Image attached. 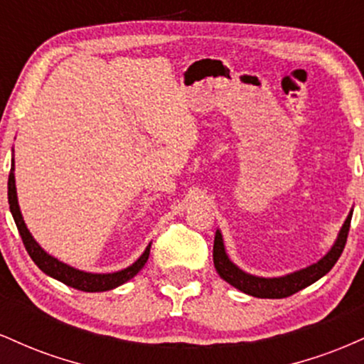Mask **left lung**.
<instances>
[{"label":"left lung","instance_id":"left-lung-1","mask_svg":"<svg viewBox=\"0 0 364 364\" xmlns=\"http://www.w3.org/2000/svg\"><path fill=\"white\" fill-rule=\"evenodd\" d=\"M350 217H353V212L348 215L344 225H342L336 245L332 246V250H330V252L325 255L320 262L313 263V265L299 270V272L284 275V277H275V279L255 277V275H250L243 272V270L237 269L235 263L229 260L228 255H225L223 236H220V232L217 231L215 240H214V265H215L217 274H219L225 282L235 286L236 289L243 291L250 296H255V298H270V299L287 298V296L294 294V292L301 291L304 287L310 286V284L318 281L320 277H323V275L330 272V269L336 265L342 252H344L346 241H348Z\"/></svg>","mask_w":364,"mask_h":364}]
</instances>
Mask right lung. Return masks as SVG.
<instances>
[{
    "label": "right lung",
    "instance_id": "1",
    "mask_svg": "<svg viewBox=\"0 0 364 364\" xmlns=\"http://www.w3.org/2000/svg\"><path fill=\"white\" fill-rule=\"evenodd\" d=\"M8 203H10V210L15 219L16 229H18L20 236H22L25 250H27V253L31 255V258L34 260L36 265L39 267L44 274L51 275V277L58 279V281L66 284V286L75 287V289L85 291V292H101V291L114 289V287H118L121 284H124L127 281H129V279L135 277V275L141 270V267H144L149 260L150 245L147 246V250H145L144 255H141L139 260L133 263V265H129L128 269L119 270V272H114V274L82 272V270L73 269V267L66 265V263L56 260V258H53L51 255L46 253L44 250L36 243L34 237L31 236L27 225L23 223V217L20 214L18 200H16L14 168H11L10 176H8Z\"/></svg>",
    "mask_w": 364,
    "mask_h": 364
}]
</instances>
